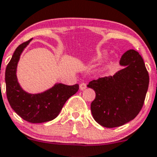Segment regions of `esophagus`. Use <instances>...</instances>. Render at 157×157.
Segmentation results:
<instances>
[{
    "mask_svg": "<svg viewBox=\"0 0 157 157\" xmlns=\"http://www.w3.org/2000/svg\"><path fill=\"white\" fill-rule=\"evenodd\" d=\"M87 88V84L85 83H81L80 84V90H85Z\"/></svg>",
    "mask_w": 157,
    "mask_h": 157,
    "instance_id": "esophagus-1",
    "label": "esophagus"
}]
</instances>
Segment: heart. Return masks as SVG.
I'll return each mask as SVG.
<instances>
[{"instance_id": "b5f03b06", "label": "heart", "mask_w": 157, "mask_h": 157, "mask_svg": "<svg viewBox=\"0 0 157 157\" xmlns=\"http://www.w3.org/2000/svg\"><path fill=\"white\" fill-rule=\"evenodd\" d=\"M103 55H104V52H101V53H99L98 55V56H97L96 59H100ZM112 62H108L107 63H105V65L103 66V67H102V70H103V71H107V70H108L109 69L112 68Z\"/></svg>"}]
</instances>
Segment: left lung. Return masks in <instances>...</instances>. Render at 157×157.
Listing matches in <instances>:
<instances>
[{
    "label": "left lung",
    "mask_w": 157,
    "mask_h": 157,
    "mask_svg": "<svg viewBox=\"0 0 157 157\" xmlns=\"http://www.w3.org/2000/svg\"><path fill=\"white\" fill-rule=\"evenodd\" d=\"M119 63L123 69L115 75L94 80L87 85L96 94L90 105L94 119L106 128L121 126L134 119L149 87V74L137 51L125 52Z\"/></svg>",
    "instance_id": "left-lung-1"
}]
</instances>
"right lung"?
<instances>
[{"instance_id": "obj_1", "label": "right lung", "mask_w": 157, "mask_h": 157, "mask_svg": "<svg viewBox=\"0 0 157 157\" xmlns=\"http://www.w3.org/2000/svg\"><path fill=\"white\" fill-rule=\"evenodd\" d=\"M32 39L17 46L6 67V94L11 108L21 118L31 123H42L58 116L66 101L79 90V84L69 86L58 83L39 94L23 90L17 81V66L21 52Z\"/></svg>"}]
</instances>
